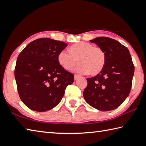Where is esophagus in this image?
Masks as SVG:
<instances>
[{
  "instance_id": "34e87169",
  "label": "esophagus",
  "mask_w": 146,
  "mask_h": 146,
  "mask_svg": "<svg viewBox=\"0 0 146 146\" xmlns=\"http://www.w3.org/2000/svg\"><path fill=\"white\" fill-rule=\"evenodd\" d=\"M80 75H78V74H75L74 75V80H78V79L79 78H80Z\"/></svg>"
}]
</instances>
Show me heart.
I'll list each match as a JSON object with an SVG mask.
<instances>
[{
    "instance_id": "obj_1",
    "label": "heart",
    "mask_w": 146,
    "mask_h": 146,
    "mask_svg": "<svg viewBox=\"0 0 146 146\" xmlns=\"http://www.w3.org/2000/svg\"><path fill=\"white\" fill-rule=\"evenodd\" d=\"M70 52L63 50L59 52L58 61L66 70H71L80 64L76 70L89 75L98 74L106 63V54L101 47H94L90 43H76L69 48Z\"/></svg>"
}]
</instances>
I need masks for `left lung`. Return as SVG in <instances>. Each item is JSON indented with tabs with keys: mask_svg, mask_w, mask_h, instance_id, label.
Listing matches in <instances>:
<instances>
[{
	"mask_svg": "<svg viewBox=\"0 0 146 146\" xmlns=\"http://www.w3.org/2000/svg\"><path fill=\"white\" fill-rule=\"evenodd\" d=\"M103 49L106 63L103 70L93 78H87L83 96L89 105L101 111L118 108L129 96L135 67L127 48L108 37L90 40Z\"/></svg>",
	"mask_w": 146,
	"mask_h": 146,
	"instance_id": "obj_1",
	"label": "left lung"
}]
</instances>
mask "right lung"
<instances>
[{"label":"right lung","mask_w":146,"mask_h":146,"mask_svg":"<svg viewBox=\"0 0 146 146\" xmlns=\"http://www.w3.org/2000/svg\"><path fill=\"white\" fill-rule=\"evenodd\" d=\"M67 44L42 38L33 41L17 58L15 78L20 98L36 111L51 110L61 101L74 75L59 64L58 55Z\"/></svg>","instance_id":"add662e5"}]
</instances>
